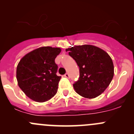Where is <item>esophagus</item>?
<instances>
[{"instance_id": "esophagus-1", "label": "esophagus", "mask_w": 134, "mask_h": 134, "mask_svg": "<svg viewBox=\"0 0 134 134\" xmlns=\"http://www.w3.org/2000/svg\"><path fill=\"white\" fill-rule=\"evenodd\" d=\"M64 76L65 77V78H69V75L68 73H66V74H65V75H64Z\"/></svg>"}]
</instances>
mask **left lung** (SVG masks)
<instances>
[{
    "label": "left lung",
    "instance_id": "1",
    "mask_svg": "<svg viewBox=\"0 0 134 134\" xmlns=\"http://www.w3.org/2000/svg\"><path fill=\"white\" fill-rule=\"evenodd\" d=\"M79 67L80 76L73 83L82 97L93 98L108 87L114 75L112 59L107 52L90 44L75 46L66 50Z\"/></svg>",
    "mask_w": 134,
    "mask_h": 134
}]
</instances>
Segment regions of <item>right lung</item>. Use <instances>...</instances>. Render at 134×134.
I'll return each mask as SVG.
<instances>
[{"label":"right lung","mask_w":134,"mask_h":134,"mask_svg":"<svg viewBox=\"0 0 134 134\" xmlns=\"http://www.w3.org/2000/svg\"><path fill=\"white\" fill-rule=\"evenodd\" d=\"M59 48L43 47L26 54L17 67L18 85L27 97L43 102L52 98L58 91L61 76L56 75L58 66L55 58Z\"/></svg>","instance_id":"obj_1"}]
</instances>
